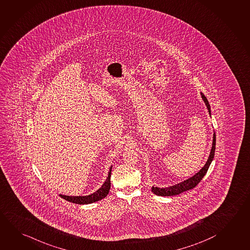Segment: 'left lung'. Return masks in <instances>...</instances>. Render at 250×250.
I'll list each match as a JSON object with an SVG mask.
<instances>
[{"label": "left lung", "instance_id": "left-lung-1", "mask_svg": "<svg viewBox=\"0 0 250 250\" xmlns=\"http://www.w3.org/2000/svg\"><path fill=\"white\" fill-rule=\"evenodd\" d=\"M203 100L205 101V104L207 106L208 109V112L209 114L210 115V106H209V102L206 99L203 93H201ZM215 149H216V134L215 132L213 133V140H212V147H211V150H210V153H209V158L207 162L205 163L204 167H202V169L200 170L198 173H195V175H193L192 177L188 178V180H185L183 182H180L178 184H175L173 186L168 187V188H158V187H152L151 188V191L154 193L155 195H160V196H171V195H176L181 194L182 192H185V191L189 190L194 188L200 182L201 180L204 178L208 169L209 167V165L212 162L213 160L214 154H215Z\"/></svg>", "mask_w": 250, "mask_h": 250}]
</instances>
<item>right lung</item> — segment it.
<instances>
[{
	"label": "right lung",
	"instance_id": "obj_1",
	"mask_svg": "<svg viewBox=\"0 0 250 250\" xmlns=\"http://www.w3.org/2000/svg\"><path fill=\"white\" fill-rule=\"evenodd\" d=\"M112 166L109 169L108 176L106 180L104 181V184L101 186L100 188L94 192L93 194L89 195H79V196H69V195H60V196L63 199L67 200L73 204H77V205H89L98 202L100 200L103 199L106 195H108L110 188H111V172H112Z\"/></svg>",
	"mask_w": 250,
	"mask_h": 250
}]
</instances>
